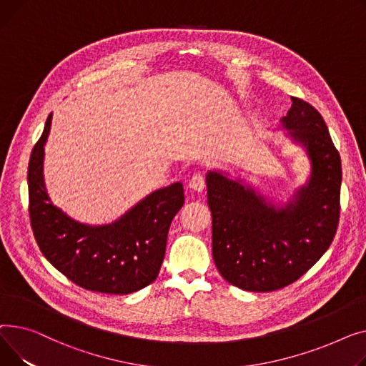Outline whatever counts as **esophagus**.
<instances>
[{"instance_id": "1", "label": "esophagus", "mask_w": 366, "mask_h": 366, "mask_svg": "<svg viewBox=\"0 0 366 366\" xmlns=\"http://www.w3.org/2000/svg\"><path fill=\"white\" fill-rule=\"evenodd\" d=\"M189 187L197 192H202V189L205 187V177L201 173L193 174L192 179L189 180Z\"/></svg>"}]
</instances>
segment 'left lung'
<instances>
[{
  "label": "left lung",
  "mask_w": 366,
  "mask_h": 366,
  "mask_svg": "<svg viewBox=\"0 0 366 366\" xmlns=\"http://www.w3.org/2000/svg\"><path fill=\"white\" fill-rule=\"evenodd\" d=\"M282 124L307 149L312 176L294 204L274 209L260 195L222 173L207 174L212 214V257L226 281L244 291L285 288L330 248L340 220L341 159L322 115L303 99Z\"/></svg>",
  "instance_id": "1"
}]
</instances>
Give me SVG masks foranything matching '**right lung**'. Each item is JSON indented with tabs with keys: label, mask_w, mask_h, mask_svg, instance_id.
<instances>
[{
	"label": "right lung",
	"mask_w": 366,
	"mask_h": 366,
	"mask_svg": "<svg viewBox=\"0 0 366 366\" xmlns=\"http://www.w3.org/2000/svg\"><path fill=\"white\" fill-rule=\"evenodd\" d=\"M50 125L51 114L28 167L29 219L41 252L89 291L124 295L152 284L164 262L169 224L184 204L183 186L154 192L112 224H81L56 208L46 192L42 159Z\"/></svg>",
	"instance_id": "add662e5"
}]
</instances>
